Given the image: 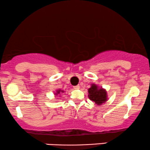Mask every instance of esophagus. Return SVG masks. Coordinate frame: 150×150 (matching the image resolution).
Segmentation results:
<instances>
[{
  "label": "esophagus",
  "instance_id": "1",
  "mask_svg": "<svg viewBox=\"0 0 150 150\" xmlns=\"http://www.w3.org/2000/svg\"><path fill=\"white\" fill-rule=\"evenodd\" d=\"M80 88V86L79 85H76V86H74V89H79Z\"/></svg>",
  "mask_w": 150,
  "mask_h": 150
}]
</instances>
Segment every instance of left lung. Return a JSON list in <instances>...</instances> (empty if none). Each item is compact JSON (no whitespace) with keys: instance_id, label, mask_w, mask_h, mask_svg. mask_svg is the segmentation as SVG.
I'll use <instances>...</instances> for the list:
<instances>
[{"instance_id":"left-lung-1","label":"left lung","mask_w":150,"mask_h":150,"mask_svg":"<svg viewBox=\"0 0 150 150\" xmlns=\"http://www.w3.org/2000/svg\"><path fill=\"white\" fill-rule=\"evenodd\" d=\"M88 93L89 98L98 105H100L108 100L105 89L100 88L95 84H92L90 88L88 89Z\"/></svg>"}]
</instances>
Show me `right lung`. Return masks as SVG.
Here are the masks:
<instances>
[{
  "mask_svg": "<svg viewBox=\"0 0 150 150\" xmlns=\"http://www.w3.org/2000/svg\"><path fill=\"white\" fill-rule=\"evenodd\" d=\"M61 92L63 93V92H64V91L61 90V89H58V90L56 91V93H55V94H59Z\"/></svg>",
  "mask_w": 150,
  "mask_h": 150,
  "instance_id": "add662e5",
  "label": "right lung"
}]
</instances>
